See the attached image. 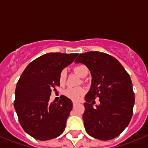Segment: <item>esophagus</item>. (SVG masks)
Instances as JSON below:
<instances>
[{
    "label": "esophagus",
    "mask_w": 148,
    "mask_h": 148,
    "mask_svg": "<svg viewBox=\"0 0 148 148\" xmlns=\"http://www.w3.org/2000/svg\"><path fill=\"white\" fill-rule=\"evenodd\" d=\"M73 106H74V107H75V106L76 105V104H78V102H76V101H73Z\"/></svg>",
    "instance_id": "34e87169"
}]
</instances>
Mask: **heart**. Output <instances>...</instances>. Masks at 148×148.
I'll use <instances>...</instances> for the list:
<instances>
[{
    "label": "heart",
    "mask_w": 148,
    "mask_h": 148,
    "mask_svg": "<svg viewBox=\"0 0 148 148\" xmlns=\"http://www.w3.org/2000/svg\"><path fill=\"white\" fill-rule=\"evenodd\" d=\"M73 71L76 73L82 78H84L87 76L89 73V70L87 66L84 64H78L73 67ZM66 69H63L61 70L59 73V76H58V80L59 83L61 85H64L66 83ZM86 92L85 89L82 88V87H69L64 91V95L67 98L73 101H78L80 100L81 98L83 96Z\"/></svg>",
    "instance_id": "heart-1"
}]
</instances>
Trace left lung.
<instances>
[{"label": "left lung", "mask_w": 148, "mask_h": 148, "mask_svg": "<svg viewBox=\"0 0 148 148\" xmlns=\"http://www.w3.org/2000/svg\"><path fill=\"white\" fill-rule=\"evenodd\" d=\"M75 62L85 64L92 78L83 114L86 131L100 140L116 138L133 116L135 95L130 75L116 58L97 51L80 54ZM96 97L100 104L93 108Z\"/></svg>", "instance_id": "1"}]
</instances>
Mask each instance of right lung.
<instances>
[{
    "label": "right lung",
    "mask_w": 148,
    "mask_h": 148,
    "mask_svg": "<svg viewBox=\"0 0 148 148\" xmlns=\"http://www.w3.org/2000/svg\"><path fill=\"white\" fill-rule=\"evenodd\" d=\"M77 53H50L29 63L15 89L14 107L23 130L35 139L49 140L64 132L73 108L64 95L57 103L49 102L52 90L59 87V73L71 64Z\"/></svg>",
    "instance_id": "add662e5"
}]
</instances>
